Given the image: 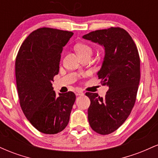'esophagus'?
I'll list each match as a JSON object with an SVG mask.
<instances>
[{
    "label": "esophagus",
    "instance_id": "1",
    "mask_svg": "<svg viewBox=\"0 0 158 158\" xmlns=\"http://www.w3.org/2000/svg\"><path fill=\"white\" fill-rule=\"evenodd\" d=\"M76 95L77 96H81V95H84V93H83L82 91H79V90H77V91H76Z\"/></svg>",
    "mask_w": 158,
    "mask_h": 158
}]
</instances>
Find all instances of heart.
I'll use <instances>...</instances> for the list:
<instances>
[{
    "label": "heart",
    "mask_w": 158,
    "mask_h": 158,
    "mask_svg": "<svg viewBox=\"0 0 158 158\" xmlns=\"http://www.w3.org/2000/svg\"><path fill=\"white\" fill-rule=\"evenodd\" d=\"M75 49L81 57L85 56H91L94 51L93 48L86 44H78L75 46Z\"/></svg>",
    "instance_id": "obj_1"
}]
</instances>
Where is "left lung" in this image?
I'll list each match as a JSON object with an SVG mask.
<instances>
[{"mask_svg":"<svg viewBox=\"0 0 158 158\" xmlns=\"http://www.w3.org/2000/svg\"><path fill=\"white\" fill-rule=\"evenodd\" d=\"M84 39L105 48L102 68L97 75L108 90L106 97L87 92L90 100L88 122L94 131L106 135L112 133L126 120L135 106L140 79V60L135 43L128 32L120 27L90 32Z\"/></svg>","mask_w":158,"mask_h":158,"instance_id":"1","label":"left lung"}]
</instances>
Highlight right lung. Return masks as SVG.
Instances as JSON below:
<instances>
[{
  "instance_id": "right-lung-1",
  "label": "right lung",
  "mask_w": 158,
  "mask_h": 158,
  "mask_svg": "<svg viewBox=\"0 0 158 158\" xmlns=\"http://www.w3.org/2000/svg\"><path fill=\"white\" fill-rule=\"evenodd\" d=\"M73 35L57 29H38L24 40L15 59L20 106L32 126L47 135L64 129L76 100L72 91L56 95L52 84L59 73L63 47Z\"/></svg>"
}]
</instances>
